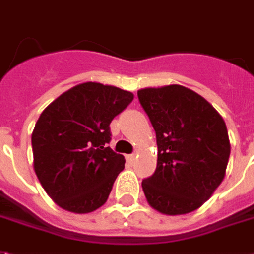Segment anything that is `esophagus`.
Listing matches in <instances>:
<instances>
[{"label":"esophagus","instance_id":"esophagus-1","mask_svg":"<svg viewBox=\"0 0 254 254\" xmlns=\"http://www.w3.org/2000/svg\"><path fill=\"white\" fill-rule=\"evenodd\" d=\"M135 160V154H128L127 155V161H128L129 164H132Z\"/></svg>","mask_w":254,"mask_h":254}]
</instances>
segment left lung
Here are the masks:
<instances>
[{
    "label": "left lung",
    "instance_id": "obj_1",
    "mask_svg": "<svg viewBox=\"0 0 254 254\" xmlns=\"http://www.w3.org/2000/svg\"><path fill=\"white\" fill-rule=\"evenodd\" d=\"M157 136L158 160L142 181L149 204L166 215L197 210L225 179L230 157L222 116L200 94L181 85L138 90Z\"/></svg>",
    "mask_w": 254,
    "mask_h": 254
}]
</instances>
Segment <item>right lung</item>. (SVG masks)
Segmentation results:
<instances>
[{"instance_id": "right-lung-1", "label": "right lung", "mask_w": 254, "mask_h": 254, "mask_svg": "<svg viewBox=\"0 0 254 254\" xmlns=\"http://www.w3.org/2000/svg\"><path fill=\"white\" fill-rule=\"evenodd\" d=\"M132 100L123 89L85 82L42 112L32 132L33 169L64 210L86 214L107 201L126 162L108 146L109 125Z\"/></svg>"}]
</instances>
